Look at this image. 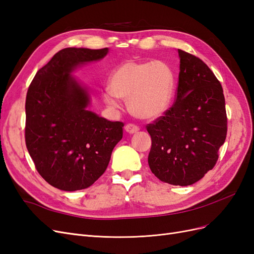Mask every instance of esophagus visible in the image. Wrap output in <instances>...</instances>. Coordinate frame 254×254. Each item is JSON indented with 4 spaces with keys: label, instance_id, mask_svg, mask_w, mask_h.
I'll list each match as a JSON object with an SVG mask.
<instances>
[{
    "label": "esophagus",
    "instance_id": "34e87169",
    "mask_svg": "<svg viewBox=\"0 0 254 254\" xmlns=\"http://www.w3.org/2000/svg\"><path fill=\"white\" fill-rule=\"evenodd\" d=\"M125 130L128 133H134V132L139 131L140 128H139V126H136L134 124H127L125 126Z\"/></svg>",
    "mask_w": 254,
    "mask_h": 254
}]
</instances>
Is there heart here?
I'll return each instance as SVG.
<instances>
[{
    "instance_id": "obj_1",
    "label": "heart",
    "mask_w": 254,
    "mask_h": 254,
    "mask_svg": "<svg viewBox=\"0 0 254 254\" xmlns=\"http://www.w3.org/2000/svg\"><path fill=\"white\" fill-rule=\"evenodd\" d=\"M109 90L104 95L109 106L118 107L115 97L128 99V108L134 117L156 119L171 105L174 73L164 61L130 60L112 73Z\"/></svg>"
}]
</instances>
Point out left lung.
<instances>
[{
    "label": "left lung",
    "mask_w": 254,
    "mask_h": 254,
    "mask_svg": "<svg viewBox=\"0 0 254 254\" xmlns=\"http://www.w3.org/2000/svg\"><path fill=\"white\" fill-rule=\"evenodd\" d=\"M175 103L146 129L150 171L162 182L190 186L211 171L227 136L226 103L219 80L203 61L178 50Z\"/></svg>",
    "instance_id": "left-lung-1"
}]
</instances>
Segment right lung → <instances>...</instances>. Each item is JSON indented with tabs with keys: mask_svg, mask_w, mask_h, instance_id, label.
<instances>
[{
	"mask_svg": "<svg viewBox=\"0 0 254 254\" xmlns=\"http://www.w3.org/2000/svg\"><path fill=\"white\" fill-rule=\"evenodd\" d=\"M108 49L66 48L37 72L25 102V143L36 170L52 187L77 190L91 187L109 164L123 137V122L87 110L88 92L70 73L104 58Z\"/></svg>",
	"mask_w": 254,
	"mask_h": 254,
	"instance_id": "1",
	"label": "right lung"
}]
</instances>
